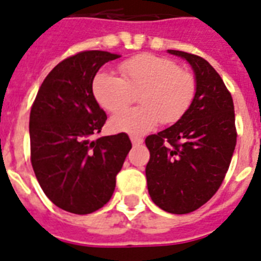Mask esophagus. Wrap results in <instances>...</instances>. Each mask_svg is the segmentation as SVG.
I'll list each match as a JSON object with an SVG mask.
<instances>
[{"label":"esophagus","mask_w":261,"mask_h":261,"mask_svg":"<svg viewBox=\"0 0 261 261\" xmlns=\"http://www.w3.org/2000/svg\"><path fill=\"white\" fill-rule=\"evenodd\" d=\"M130 139H131V143H133L134 146H139V144L143 143V139L139 137H130Z\"/></svg>","instance_id":"34e87169"}]
</instances>
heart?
Returning a JSON list of instances; mask_svg holds the SVG:
<instances>
[{
  "label": "heart",
  "instance_id": "heart-1",
  "mask_svg": "<svg viewBox=\"0 0 261 261\" xmlns=\"http://www.w3.org/2000/svg\"><path fill=\"white\" fill-rule=\"evenodd\" d=\"M121 77L98 72L92 93L103 110L117 113L133 102L139 93L142 106L127 109L110 119V127L134 137L144 135L162 121L172 124L187 114L196 97V77L167 58L142 54L119 65Z\"/></svg>",
  "mask_w": 261,
  "mask_h": 261
}]
</instances>
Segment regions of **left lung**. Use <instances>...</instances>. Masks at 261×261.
Segmentation results:
<instances>
[{
    "label": "left lung",
    "instance_id": "obj_1",
    "mask_svg": "<svg viewBox=\"0 0 261 261\" xmlns=\"http://www.w3.org/2000/svg\"><path fill=\"white\" fill-rule=\"evenodd\" d=\"M193 69L194 101L171 127L146 138V167L151 199L164 212L188 214L219 189L237 144L234 102L214 68L205 59L168 49Z\"/></svg>",
    "mask_w": 261,
    "mask_h": 261
}]
</instances>
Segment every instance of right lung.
<instances>
[{
    "label": "right lung",
    "instance_id": "add662e5",
    "mask_svg": "<svg viewBox=\"0 0 261 261\" xmlns=\"http://www.w3.org/2000/svg\"><path fill=\"white\" fill-rule=\"evenodd\" d=\"M118 55L84 51L59 63L44 79L30 113L31 164L44 194L58 207L89 214L112 198L115 176L131 149L127 134L101 133L106 113L92 81Z\"/></svg>",
    "mask_w": 261,
    "mask_h": 261
}]
</instances>
